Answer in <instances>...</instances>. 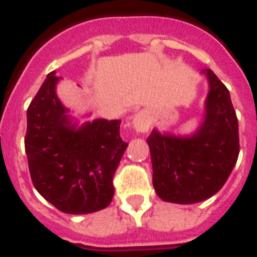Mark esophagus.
<instances>
[{"label": "esophagus", "mask_w": 257, "mask_h": 257, "mask_svg": "<svg viewBox=\"0 0 257 257\" xmlns=\"http://www.w3.org/2000/svg\"><path fill=\"white\" fill-rule=\"evenodd\" d=\"M133 126L136 131L139 133H145L149 130L152 126V117L151 113L147 109H142L140 112L136 113L133 118Z\"/></svg>", "instance_id": "1"}]
</instances>
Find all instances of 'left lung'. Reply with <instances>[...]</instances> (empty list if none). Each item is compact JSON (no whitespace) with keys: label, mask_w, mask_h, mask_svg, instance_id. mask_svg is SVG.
Returning <instances> with one entry per match:
<instances>
[{"label":"left lung","mask_w":257,"mask_h":257,"mask_svg":"<svg viewBox=\"0 0 257 257\" xmlns=\"http://www.w3.org/2000/svg\"><path fill=\"white\" fill-rule=\"evenodd\" d=\"M206 117L190 138L153 130L147 139L157 194L172 203H197L219 192L234 169L239 154L238 119L229 90L211 69Z\"/></svg>","instance_id":"obj_1"}]
</instances>
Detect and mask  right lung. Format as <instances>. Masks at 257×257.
Wrapping results in <instances>:
<instances>
[{"label":"right lung","mask_w":257,"mask_h":257,"mask_svg":"<svg viewBox=\"0 0 257 257\" xmlns=\"http://www.w3.org/2000/svg\"><path fill=\"white\" fill-rule=\"evenodd\" d=\"M49 73L27 110L24 145L32 183L46 201L65 213L105 208L114 194L113 176L127 143L119 119L72 126Z\"/></svg>","instance_id":"obj_1"}]
</instances>
